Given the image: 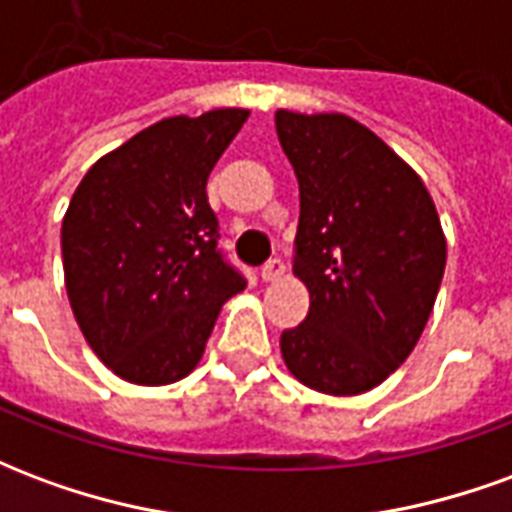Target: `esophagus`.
Instances as JSON below:
<instances>
[{
    "mask_svg": "<svg viewBox=\"0 0 512 512\" xmlns=\"http://www.w3.org/2000/svg\"><path fill=\"white\" fill-rule=\"evenodd\" d=\"M285 274V263L279 260V257H271L266 266H263V271H260V277L266 279V282H274V279H279Z\"/></svg>",
    "mask_w": 512,
    "mask_h": 512,
    "instance_id": "34e87169",
    "label": "esophagus"
}]
</instances>
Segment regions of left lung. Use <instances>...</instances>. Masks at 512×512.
I'll return each mask as SVG.
<instances>
[{
  "mask_svg": "<svg viewBox=\"0 0 512 512\" xmlns=\"http://www.w3.org/2000/svg\"><path fill=\"white\" fill-rule=\"evenodd\" d=\"M277 136L299 178L293 274L310 312L279 337L282 359L323 395H359L414 351L439 293L447 241L414 169L345 115L279 109Z\"/></svg>",
  "mask_w": 512,
  "mask_h": 512,
  "instance_id": "8db88e82",
  "label": "left lung"
}]
</instances>
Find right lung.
Instances as JSON below:
<instances>
[{"label":"right lung","instance_id":"1","mask_svg":"<svg viewBox=\"0 0 512 512\" xmlns=\"http://www.w3.org/2000/svg\"><path fill=\"white\" fill-rule=\"evenodd\" d=\"M246 109L167 117L98 158L62 219L73 315L95 356L161 386L200 362L222 304L246 288L227 263L205 183Z\"/></svg>","mask_w":512,"mask_h":512}]
</instances>
